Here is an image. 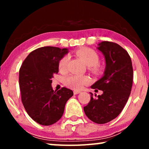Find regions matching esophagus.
<instances>
[{"mask_svg":"<svg viewBox=\"0 0 149 149\" xmlns=\"http://www.w3.org/2000/svg\"><path fill=\"white\" fill-rule=\"evenodd\" d=\"M81 92L80 91H77V90H75L74 91V95H77V94H79V93H81Z\"/></svg>","mask_w":149,"mask_h":149,"instance_id":"1","label":"esophagus"}]
</instances>
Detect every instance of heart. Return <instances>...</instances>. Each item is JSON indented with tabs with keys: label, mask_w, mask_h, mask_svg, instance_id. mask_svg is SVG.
<instances>
[{
	"label": "heart",
	"mask_w": 149,
	"mask_h": 149,
	"mask_svg": "<svg viewBox=\"0 0 149 149\" xmlns=\"http://www.w3.org/2000/svg\"><path fill=\"white\" fill-rule=\"evenodd\" d=\"M75 54L89 66L91 73L96 75L101 74L103 68L99 63V56L95 50L89 48H82L76 50ZM68 60V56H64L59 60L58 66L61 72H64L66 70ZM89 81V77L82 75H70L64 79V84L67 87L76 90L82 89L83 87L87 85Z\"/></svg>",
	"instance_id": "1"
}]
</instances>
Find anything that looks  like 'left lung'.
<instances>
[{"label":"left lung","mask_w":149,"mask_h":149,"mask_svg":"<svg viewBox=\"0 0 149 149\" xmlns=\"http://www.w3.org/2000/svg\"><path fill=\"white\" fill-rule=\"evenodd\" d=\"M98 46L106 67L103 76L91 87L102 91V94L95 98L90 93L91 100L84 110L89 119L102 124L114 120L124 108L132 91L133 72L129 54L119 45L102 41Z\"/></svg>","instance_id":"1"}]
</instances>
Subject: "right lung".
I'll return each mask as SVG.
<instances>
[{
	"mask_svg": "<svg viewBox=\"0 0 149 149\" xmlns=\"http://www.w3.org/2000/svg\"><path fill=\"white\" fill-rule=\"evenodd\" d=\"M68 49L44 47L34 50L22 63L19 72L22 101L35 122L50 125L62 118L65 103L74 95L72 90L62 87L54 91L51 86L54 74L58 73V62Z\"/></svg>",
	"mask_w": 149,
	"mask_h": 149,
	"instance_id": "add662e5",
	"label": "right lung"
}]
</instances>
